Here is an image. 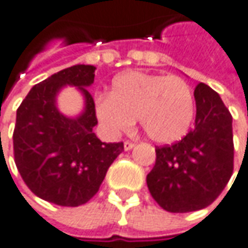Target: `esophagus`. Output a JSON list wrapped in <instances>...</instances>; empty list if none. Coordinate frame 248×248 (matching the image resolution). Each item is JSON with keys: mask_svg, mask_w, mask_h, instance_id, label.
<instances>
[{"mask_svg": "<svg viewBox=\"0 0 248 248\" xmlns=\"http://www.w3.org/2000/svg\"><path fill=\"white\" fill-rule=\"evenodd\" d=\"M133 147H135V143H132V141H124V151H129V150H132Z\"/></svg>", "mask_w": 248, "mask_h": 248, "instance_id": "obj_1", "label": "esophagus"}]
</instances>
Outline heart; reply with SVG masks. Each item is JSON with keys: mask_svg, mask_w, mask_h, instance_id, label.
<instances>
[{"mask_svg": "<svg viewBox=\"0 0 248 248\" xmlns=\"http://www.w3.org/2000/svg\"><path fill=\"white\" fill-rule=\"evenodd\" d=\"M95 115L104 132H127L136 118L148 139L173 143L186 135L196 112L191 87L179 76L126 72L112 81L111 94L95 97Z\"/></svg>", "mask_w": 248, "mask_h": 248, "instance_id": "heart-1", "label": "heart"}]
</instances>
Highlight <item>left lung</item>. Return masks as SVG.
<instances>
[{"label":"left lung","mask_w":248,"mask_h":248,"mask_svg":"<svg viewBox=\"0 0 248 248\" xmlns=\"http://www.w3.org/2000/svg\"><path fill=\"white\" fill-rule=\"evenodd\" d=\"M194 127L180 141L155 147V165L147 186L169 212L208 207L226 187L233 173L232 115L219 94L200 83L194 90Z\"/></svg>","instance_id":"1"}]
</instances>
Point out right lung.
<instances>
[{
  "label": "right lung",
  "mask_w": 248,
  "mask_h": 248,
  "mask_svg": "<svg viewBox=\"0 0 248 248\" xmlns=\"http://www.w3.org/2000/svg\"><path fill=\"white\" fill-rule=\"evenodd\" d=\"M95 66L75 65L36 84L16 111L14 155L26 186L37 197L62 207H79L98 191L124 143H103L93 132L97 124L89 86ZM75 85L85 97V111L76 118L56 108V94Z\"/></svg>",
  "instance_id": "right-lung-1"
}]
</instances>
